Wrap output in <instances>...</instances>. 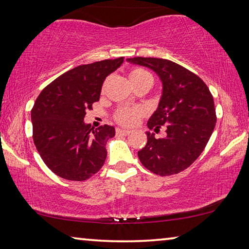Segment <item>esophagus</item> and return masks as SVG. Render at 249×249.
<instances>
[{
	"label": "esophagus",
	"mask_w": 249,
	"mask_h": 249,
	"mask_svg": "<svg viewBox=\"0 0 249 249\" xmlns=\"http://www.w3.org/2000/svg\"><path fill=\"white\" fill-rule=\"evenodd\" d=\"M116 134L123 135V136H127V135L130 134V130H128V129H122V128H116Z\"/></svg>",
	"instance_id": "1"
}]
</instances>
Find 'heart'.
Wrapping results in <instances>:
<instances>
[{
  "mask_svg": "<svg viewBox=\"0 0 249 249\" xmlns=\"http://www.w3.org/2000/svg\"><path fill=\"white\" fill-rule=\"evenodd\" d=\"M130 83L136 84L140 82H144V81H153L151 79V75L148 72L142 68H135L133 70H130V72L128 74ZM146 115V109L144 107H123L119 108L114 115V120L119 123L120 125L123 126H127V127H130V126L136 125L142 117H144Z\"/></svg>",
  "mask_w": 249,
  "mask_h": 249,
  "instance_id": "1",
  "label": "heart"
}]
</instances>
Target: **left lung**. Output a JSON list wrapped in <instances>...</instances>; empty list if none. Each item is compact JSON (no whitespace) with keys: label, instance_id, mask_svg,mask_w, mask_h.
Returning a JSON list of instances; mask_svg holds the SVG:
<instances>
[{"label":"left lung","instance_id":"8db88e82","mask_svg":"<svg viewBox=\"0 0 249 249\" xmlns=\"http://www.w3.org/2000/svg\"><path fill=\"white\" fill-rule=\"evenodd\" d=\"M134 65L147 67L162 82L157 109L147 123L166 137L147 132V144L138 151L142 166L158 176H171L187 169L204 150L216 123L213 96L203 80L174 61L160 58H128Z\"/></svg>","mask_w":249,"mask_h":249}]
</instances>
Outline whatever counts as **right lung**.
Wrapping results in <instances>:
<instances>
[{"label": "right lung", "instance_id": "right-lung-1", "mask_svg": "<svg viewBox=\"0 0 249 249\" xmlns=\"http://www.w3.org/2000/svg\"><path fill=\"white\" fill-rule=\"evenodd\" d=\"M124 57L82 65L59 75L40 92L32 108L33 140L53 174L83 181L96 174L107 159V145L115 128L91 127L83 122L100 100L105 78L123 64Z\"/></svg>", "mask_w": 249, "mask_h": 249}]
</instances>
